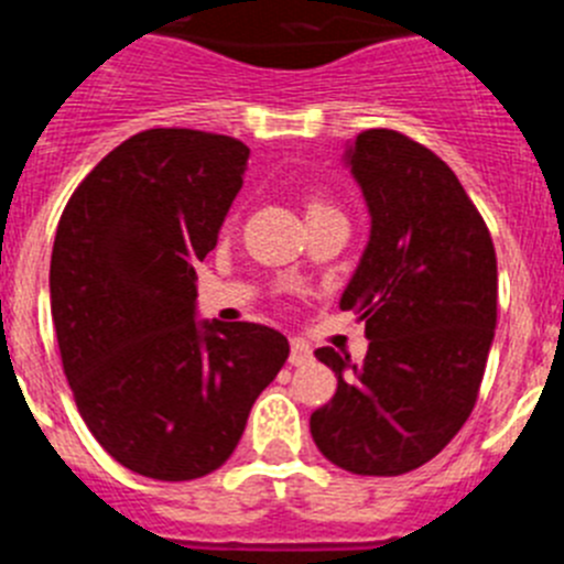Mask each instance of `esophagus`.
Instances as JSON below:
<instances>
[{
    "label": "esophagus",
    "instance_id": "1",
    "mask_svg": "<svg viewBox=\"0 0 564 564\" xmlns=\"http://www.w3.org/2000/svg\"><path fill=\"white\" fill-rule=\"evenodd\" d=\"M311 358H313L311 347H307L305 341L293 338V341H291V358H288V361H291L293 367H305V364H311Z\"/></svg>",
    "mask_w": 564,
    "mask_h": 564
}]
</instances>
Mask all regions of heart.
<instances>
[{"instance_id": "obj_1", "label": "heart", "mask_w": 564, "mask_h": 564, "mask_svg": "<svg viewBox=\"0 0 564 564\" xmlns=\"http://www.w3.org/2000/svg\"><path fill=\"white\" fill-rule=\"evenodd\" d=\"M311 208H316V206H311Z\"/></svg>"}]
</instances>
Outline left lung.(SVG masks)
Segmentation results:
<instances>
[{
	"instance_id": "8db88e82",
	"label": "left lung",
	"mask_w": 564,
	"mask_h": 564,
	"mask_svg": "<svg viewBox=\"0 0 564 564\" xmlns=\"http://www.w3.org/2000/svg\"><path fill=\"white\" fill-rule=\"evenodd\" d=\"M370 239L338 307L370 338L364 361L318 347L338 378L311 415L318 452L344 471L406 475L460 432L497 327L495 242L446 163L392 129L347 147Z\"/></svg>"
}]
</instances>
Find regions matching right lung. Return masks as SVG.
<instances>
[{"label": "right lung", "instance_id": "1", "mask_svg": "<svg viewBox=\"0 0 564 564\" xmlns=\"http://www.w3.org/2000/svg\"><path fill=\"white\" fill-rule=\"evenodd\" d=\"M248 147L147 129L73 192L50 259V311L84 423L129 471L194 480L231 457L288 338L197 322V259L217 246Z\"/></svg>", "mask_w": 564, "mask_h": 564}]
</instances>
